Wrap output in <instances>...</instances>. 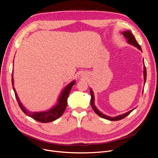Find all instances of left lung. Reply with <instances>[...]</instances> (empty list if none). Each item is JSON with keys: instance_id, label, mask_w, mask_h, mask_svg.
<instances>
[{"instance_id": "left-lung-1", "label": "left lung", "mask_w": 158, "mask_h": 158, "mask_svg": "<svg viewBox=\"0 0 158 158\" xmlns=\"http://www.w3.org/2000/svg\"><path fill=\"white\" fill-rule=\"evenodd\" d=\"M123 35L125 36V37L126 38V39L127 40V41L128 44H130L136 47L138 49H139L141 51H142V49H141V47L140 45L138 44V42L136 41V39L135 36L133 35L132 33H131V31H123ZM144 84L146 83V67L144 66ZM90 94H91V106H92V109H94V112L96 113L98 115H99V117H101L102 118H106V119H108V120L109 121H118V120H121V119H123L125 117H126L128 114H130L134 109L131 110V111H128L126 113H124L123 114H121V115H118L117 117H109V116H107L106 115V114H104L103 113L100 112L99 110L97 109V107L95 106L94 105V93H93V91L92 90V89H90Z\"/></svg>"}]
</instances>
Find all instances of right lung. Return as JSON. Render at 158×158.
<instances>
[{
  "instance_id": "right-lung-1",
  "label": "right lung",
  "mask_w": 158,
  "mask_h": 158,
  "mask_svg": "<svg viewBox=\"0 0 158 158\" xmlns=\"http://www.w3.org/2000/svg\"><path fill=\"white\" fill-rule=\"evenodd\" d=\"M12 84L13 89L14 91V94H15L16 98L17 99L19 106H20V109H22V111L26 114H27V116L35 119V121L41 123H49L59 118L62 116V114L64 113L66 106H67V98L69 95L72 87L75 84V81L74 80L72 82H70L67 86L63 90V92H62L58 99V103H56L55 106L48 110V111L42 112H30L29 111H27V109H26L23 107L22 103L20 102V99H19L18 97L15 88L14 87L13 75H12Z\"/></svg>"
}]
</instances>
